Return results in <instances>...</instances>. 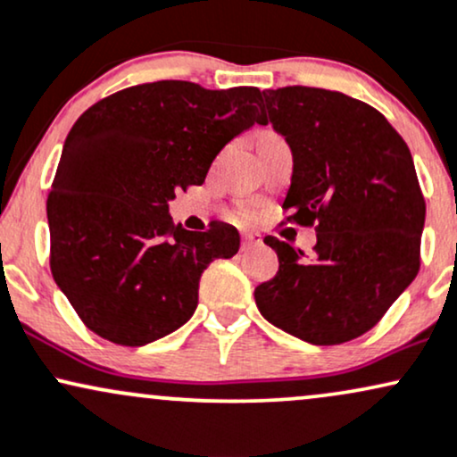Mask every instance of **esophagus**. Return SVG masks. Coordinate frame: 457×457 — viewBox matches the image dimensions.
<instances>
[{
    "label": "esophagus",
    "mask_w": 457,
    "mask_h": 457,
    "mask_svg": "<svg viewBox=\"0 0 457 457\" xmlns=\"http://www.w3.org/2000/svg\"><path fill=\"white\" fill-rule=\"evenodd\" d=\"M261 244H262V239L259 233H248L241 237V250H250V248H254V245H261Z\"/></svg>",
    "instance_id": "1"
}]
</instances>
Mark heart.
<instances>
[{
  "label": "heart",
  "mask_w": 457,
  "mask_h": 457,
  "mask_svg": "<svg viewBox=\"0 0 457 457\" xmlns=\"http://www.w3.org/2000/svg\"><path fill=\"white\" fill-rule=\"evenodd\" d=\"M239 220H244V222H250V220H254V212H250V209H241Z\"/></svg>",
  "instance_id": "heart-1"
}]
</instances>
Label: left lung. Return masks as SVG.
<instances>
[{"label":"left lung","mask_w":457,"mask_h":457,"mask_svg":"<svg viewBox=\"0 0 457 457\" xmlns=\"http://www.w3.org/2000/svg\"><path fill=\"white\" fill-rule=\"evenodd\" d=\"M265 123L287 138L293 177L282 209L316 228L312 261L267 235L276 278L256 287L261 314L310 345L355 340L420 271L426 222L409 145L383 112L340 91L265 89Z\"/></svg>","instance_id":"1"}]
</instances>
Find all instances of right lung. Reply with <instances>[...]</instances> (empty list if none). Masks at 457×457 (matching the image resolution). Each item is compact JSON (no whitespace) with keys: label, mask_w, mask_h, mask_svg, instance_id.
I'll return each instance as SVG.
<instances>
[{"label":"right lung","mask_w":457,"mask_h":457,"mask_svg":"<svg viewBox=\"0 0 457 457\" xmlns=\"http://www.w3.org/2000/svg\"><path fill=\"white\" fill-rule=\"evenodd\" d=\"M259 87L190 80L126 87L89 106L63 143L46 198L51 273L87 329L121 346L169 336L195 314L198 280L239 250L237 228L205 233L169 216L230 138L265 123Z\"/></svg>","instance_id":"obj_1"}]
</instances>
